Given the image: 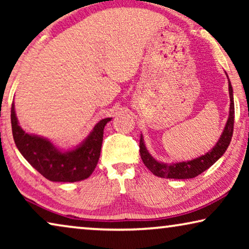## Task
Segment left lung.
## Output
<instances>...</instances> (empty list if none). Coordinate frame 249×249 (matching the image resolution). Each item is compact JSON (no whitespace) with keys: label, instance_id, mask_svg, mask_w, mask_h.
Returning a JSON list of instances; mask_svg holds the SVG:
<instances>
[{"label":"left lung","instance_id":"obj_1","mask_svg":"<svg viewBox=\"0 0 249 249\" xmlns=\"http://www.w3.org/2000/svg\"><path fill=\"white\" fill-rule=\"evenodd\" d=\"M227 74V73H226ZM228 77V74H227ZM229 80V78H228ZM229 96H230V107L229 115L224 127L222 134H221L219 141L215 146L205 153L204 155H200L198 158L189 160V161L176 162V163H164L160 162L158 160L153 158L149 154V152L146 148L144 137L141 135V142H139V152H141V158L144 162L146 168L151 171L154 176H158L160 178L166 179H192L196 176L205 171L212 166L224 153H226L228 146L231 142L233 132V121H234V103H233V90L231 83L229 80Z\"/></svg>","mask_w":249,"mask_h":249}]
</instances>
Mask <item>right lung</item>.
<instances>
[{"label":"right lung","instance_id":"1","mask_svg":"<svg viewBox=\"0 0 249 249\" xmlns=\"http://www.w3.org/2000/svg\"><path fill=\"white\" fill-rule=\"evenodd\" d=\"M111 119H102L79 145L63 151L47 138L23 130L19 125L15 103L11 107L12 135L17 148L34 169L55 182L81 181L93 173L100 160L104 127Z\"/></svg>","mask_w":249,"mask_h":249}]
</instances>
